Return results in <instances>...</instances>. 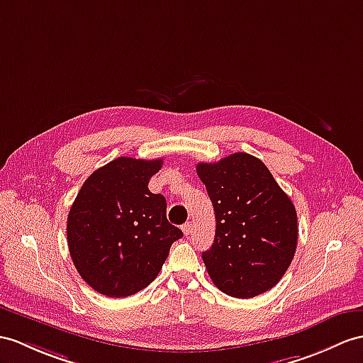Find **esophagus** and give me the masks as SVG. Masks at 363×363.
Returning a JSON list of instances; mask_svg holds the SVG:
<instances>
[{
	"label": "esophagus",
	"instance_id": "obj_1",
	"mask_svg": "<svg viewBox=\"0 0 363 363\" xmlns=\"http://www.w3.org/2000/svg\"><path fill=\"white\" fill-rule=\"evenodd\" d=\"M182 231H183V234H184V235H189V234H191V231H192V223H191V222L184 223V225L182 226Z\"/></svg>",
	"mask_w": 363,
	"mask_h": 363
}]
</instances>
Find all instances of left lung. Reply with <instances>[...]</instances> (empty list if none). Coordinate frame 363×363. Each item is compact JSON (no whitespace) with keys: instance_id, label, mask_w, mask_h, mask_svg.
I'll use <instances>...</instances> for the list:
<instances>
[{"instance_id":"1","label":"left lung","mask_w":363,"mask_h":363,"mask_svg":"<svg viewBox=\"0 0 363 363\" xmlns=\"http://www.w3.org/2000/svg\"><path fill=\"white\" fill-rule=\"evenodd\" d=\"M216 212L214 243L201 254L222 293L251 298L276 286L297 248V212L272 174L254 155L237 152L199 163Z\"/></svg>"}]
</instances>
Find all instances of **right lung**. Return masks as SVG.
I'll return each mask as SVG.
<instances>
[{
    "instance_id": "add662e5",
    "label": "right lung",
    "mask_w": 363,
    "mask_h": 363,
    "mask_svg": "<svg viewBox=\"0 0 363 363\" xmlns=\"http://www.w3.org/2000/svg\"><path fill=\"white\" fill-rule=\"evenodd\" d=\"M163 162L118 157L92 172L67 216L75 268L96 293L128 297L158 276L183 237L166 218V199L147 188Z\"/></svg>"
}]
</instances>
